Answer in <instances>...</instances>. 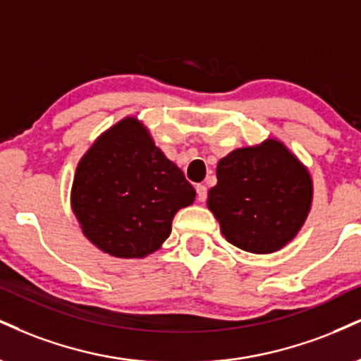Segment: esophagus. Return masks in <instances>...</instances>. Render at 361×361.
<instances>
[{
  "label": "esophagus",
  "instance_id": "34e87169",
  "mask_svg": "<svg viewBox=\"0 0 361 361\" xmlns=\"http://www.w3.org/2000/svg\"><path fill=\"white\" fill-rule=\"evenodd\" d=\"M197 200L198 202H205L207 200V186L205 185H198L197 186Z\"/></svg>",
  "mask_w": 361,
  "mask_h": 361
}]
</instances>
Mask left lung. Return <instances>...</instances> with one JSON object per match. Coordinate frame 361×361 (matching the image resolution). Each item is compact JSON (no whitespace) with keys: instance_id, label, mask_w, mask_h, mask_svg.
Masks as SVG:
<instances>
[{"instance_id":"1","label":"left lung","mask_w":361,"mask_h":361,"mask_svg":"<svg viewBox=\"0 0 361 361\" xmlns=\"http://www.w3.org/2000/svg\"><path fill=\"white\" fill-rule=\"evenodd\" d=\"M311 202L307 168L281 141L269 137L220 159L207 205L230 244L252 254H272L298 235Z\"/></svg>"}]
</instances>
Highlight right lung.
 Instances as JSON below:
<instances>
[{
  "label": "right lung",
  "instance_id": "obj_1",
  "mask_svg": "<svg viewBox=\"0 0 361 361\" xmlns=\"http://www.w3.org/2000/svg\"><path fill=\"white\" fill-rule=\"evenodd\" d=\"M193 186L146 126L126 117L82 156L71 203L84 235L106 254L142 259L163 245L173 216L192 205Z\"/></svg>",
  "mask_w": 361,
  "mask_h": 361
}]
</instances>
